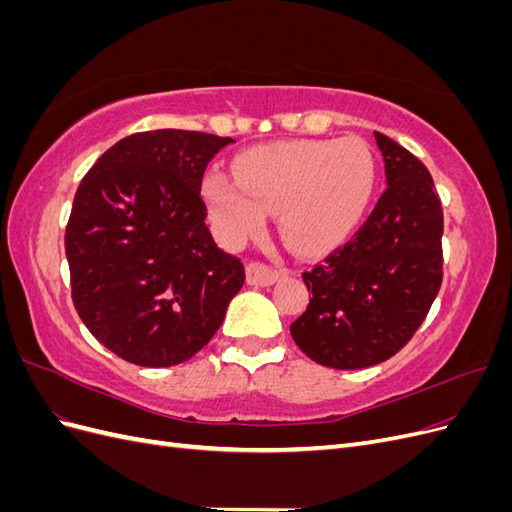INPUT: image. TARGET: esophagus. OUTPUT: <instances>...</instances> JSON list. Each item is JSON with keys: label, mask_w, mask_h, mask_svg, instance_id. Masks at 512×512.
<instances>
[{"label": "esophagus", "mask_w": 512, "mask_h": 512, "mask_svg": "<svg viewBox=\"0 0 512 512\" xmlns=\"http://www.w3.org/2000/svg\"><path fill=\"white\" fill-rule=\"evenodd\" d=\"M245 271H247V284L250 286H271L277 277L282 275L273 267L265 265V262H250Z\"/></svg>", "instance_id": "34e87169"}]
</instances>
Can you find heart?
I'll use <instances>...</instances> for the list:
<instances>
[{
	"instance_id": "b5f03b06",
	"label": "heart",
	"mask_w": 512,
	"mask_h": 512,
	"mask_svg": "<svg viewBox=\"0 0 512 512\" xmlns=\"http://www.w3.org/2000/svg\"><path fill=\"white\" fill-rule=\"evenodd\" d=\"M374 160L354 138L260 147L235 160V179L209 173L203 196L220 237L237 245L280 213L284 239L303 252L335 243L359 222L374 192Z\"/></svg>"
}]
</instances>
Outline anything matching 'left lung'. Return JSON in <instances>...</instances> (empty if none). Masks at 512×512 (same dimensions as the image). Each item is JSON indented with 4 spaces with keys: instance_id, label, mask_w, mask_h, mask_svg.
Masks as SVG:
<instances>
[{
    "instance_id": "obj_1",
    "label": "left lung",
    "mask_w": 512,
    "mask_h": 512,
    "mask_svg": "<svg viewBox=\"0 0 512 512\" xmlns=\"http://www.w3.org/2000/svg\"><path fill=\"white\" fill-rule=\"evenodd\" d=\"M386 190L350 241L303 273L312 292L290 335L309 359L363 369L391 359L442 286V203L425 164L374 132Z\"/></svg>"
}]
</instances>
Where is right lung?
<instances>
[{"label":"right lung","instance_id":"right-lung-1","mask_svg":"<svg viewBox=\"0 0 512 512\" xmlns=\"http://www.w3.org/2000/svg\"><path fill=\"white\" fill-rule=\"evenodd\" d=\"M228 136L136 132L74 194L66 256L76 312L123 361L170 367L203 350L245 282L205 224L200 185Z\"/></svg>","mask_w":512,"mask_h":512}]
</instances>
